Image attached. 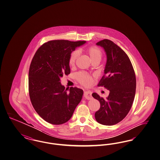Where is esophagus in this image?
Here are the masks:
<instances>
[{
	"instance_id": "1",
	"label": "esophagus",
	"mask_w": 160,
	"mask_h": 160,
	"mask_svg": "<svg viewBox=\"0 0 160 160\" xmlns=\"http://www.w3.org/2000/svg\"><path fill=\"white\" fill-rule=\"evenodd\" d=\"M84 97L87 100H91L92 98V92L90 91H85L84 92Z\"/></svg>"
}]
</instances>
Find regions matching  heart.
Instances as JSON below:
<instances>
[{
	"label": "heart",
	"mask_w": 160,
	"mask_h": 160,
	"mask_svg": "<svg viewBox=\"0 0 160 160\" xmlns=\"http://www.w3.org/2000/svg\"><path fill=\"white\" fill-rule=\"evenodd\" d=\"M86 52L87 54L90 56L92 62L94 61H100L102 58V50L100 48L96 46H90L86 48ZM78 57V51L73 52L69 58V65L71 67H73L75 65L76 62ZM77 78L78 81L85 86H88L92 82V78L88 74L84 72H80L77 74Z\"/></svg>",
	"instance_id": "heart-1"
}]
</instances>
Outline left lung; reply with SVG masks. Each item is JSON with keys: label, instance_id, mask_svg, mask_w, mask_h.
<instances>
[{"label": "left lung", "instance_id": "obj_1", "mask_svg": "<svg viewBox=\"0 0 160 160\" xmlns=\"http://www.w3.org/2000/svg\"><path fill=\"white\" fill-rule=\"evenodd\" d=\"M96 44L103 48L107 56L104 74L98 86H104L110 93L106 98L92 93L100 103L95 118L101 124L112 126L122 120L131 109L136 94V75L130 58L119 46L108 39Z\"/></svg>", "mask_w": 160, "mask_h": 160}]
</instances>
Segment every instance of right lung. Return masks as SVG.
<instances>
[{
  "mask_svg": "<svg viewBox=\"0 0 160 160\" xmlns=\"http://www.w3.org/2000/svg\"><path fill=\"white\" fill-rule=\"evenodd\" d=\"M86 43L51 40L41 46L33 58L29 68L30 98L35 111L48 123L66 122L82 100V89L71 87L68 92L60 78L70 73L72 52Z\"/></svg>",
  "mask_w": 160,
  "mask_h": 160,
  "instance_id": "add662e5",
  "label": "right lung"
}]
</instances>
